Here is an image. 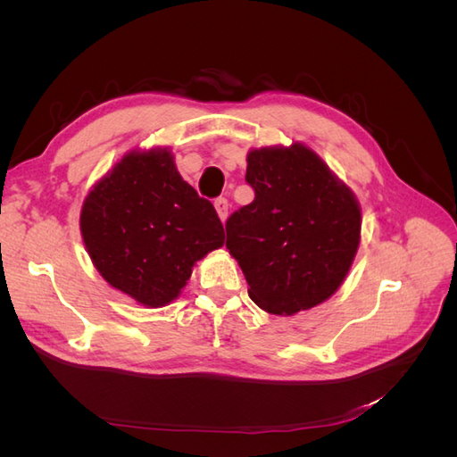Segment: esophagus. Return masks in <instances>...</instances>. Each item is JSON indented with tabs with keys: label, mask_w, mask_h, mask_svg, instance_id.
<instances>
[{
	"label": "esophagus",
	"mask_w": 457,
	"mask_h": 457,
	"mask_svg": "<svg viewBox=\"0 0 457 457\" xmlns=\"http://www.w3.org/2000/svg\"><path fill=\"white\" fill-rule=\"evenodd\" d=\"M213 205H215V212H217L219 219L223 220V223H225L227 217H228V202H227L225 198H217Z\"/></svg>",
	"instance_id": "obj_1"
}]
</instances>
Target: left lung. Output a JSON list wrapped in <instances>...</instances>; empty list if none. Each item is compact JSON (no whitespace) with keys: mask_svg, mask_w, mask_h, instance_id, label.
Segmentation results:
<instances>
[{"mask_svg":"<svg viewBox=\"0 0 457 457\" xmlns=\"http://www.w3.org/2000/svg\"><path fill=\"white\" fill-rule=\"evenodd\" d=\"M255 200L227 220L228 253L262 311L292 316L322 305L353 267L362 210L354 192L303 145L247 152Z\"/></svg>","mask_w":457,"mask_h":457,"instance_id":"left-lung-1","label":"left lung"}]
</instances>
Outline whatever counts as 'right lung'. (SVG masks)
Masks as SVG:
<instances>
[{
  "instance_id": "1",
  "label": "right lung",
  "mask_w": 457,
  "mask_h": 457,
  "mask_svg": "<svg viewBox=\"0 0 457 457\" xmlns=\"http://www.w3.org/2000/svg\"><path fill=\"white\" fill-rule=\"evenodd\" d=\"M79 230L95 269L148 309L170 305L192 269L225 244L212 202L179 173L171 148H133L81 204Z\"/></svg>"
}]
</instances>
